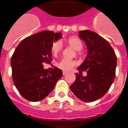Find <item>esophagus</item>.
<instances>
[{
  "mask_svg": "<svg viewBox=\"0 0 128 128\" xmlns=\"http://www.w3.org/2000/svg\"><path fill=\"white\" fill-rule=\"evenodd\" d=\"M67 73H68V72H65V71H64V72H62V74H63V75H64H64H66V74H67Z\"/></svg>",
  "mask_w": 128,
  "mask_h": 128,
  "instance_id": "obj_1",
  "label": "esophagus"
}]
</instances>
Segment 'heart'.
<instances>
[{"label": "heart", "instance_id": "obj_1", "mask_svg": "<svg viewBox=\"0 0 128 128\" xmlns=\"http://www.w3.org/2000/svg\"><path fill=\"white\" fill-rule=\"evenodd\" d=\"M65 42L74 50H75L76 54H74V56L76 55L78 57L82 56V49L83 48V43L82 40L76 36L69 37L68 38L65 40ZM62 50V45L59 41H56L52 43L51 46V52L53 56H57ZM78 64L77 61L75 60H68V59H62L57 63V66L60 70H64V71H68L70 70L73 67L76 66Z\"/></svg>", "mask_w": 128, "mask_h": 128}]
</instances>
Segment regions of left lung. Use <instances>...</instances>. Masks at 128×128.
<instances>
[{
  "mask_svg": "<svg viewBox=\"0 0 128 128\" xmlns=\"http://www.w3.org/2000/svg\"><path fill=\"white\" fill-rule=\"evenodd\" d=\"M79 36L88 47L87 57L78 68L80 74L70 86L76 97L86 102L101 98L107 93L116 76L117 57L110 43L103 37L92 31L79 32ZM86 71L87 76L81 73Z\"/></svg>",
  "mask_w": 128,
  "mask_h": 128,
  "instance_id": "left-lung-1",
  "label": "left lung"
}]
</instances>
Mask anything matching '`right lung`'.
<instances>
[{"label":"right lung","mask_w":128,"mask_h":128,"mask_svg":"<svg viewBox=\"0 0 128 128\" xmlns=\"http://www.w3.org/2000/svg\"><path fill=\"white\" fill-rule=\"evenodd\" d=\"M61 33L44 30L23 39L11 58L12 80L19 93L30 102H38L54 90L62 72L54 67L44 70L43 64L52 61L51 46Z\"/></svg>","instance_id":"1"}]
</instances>
